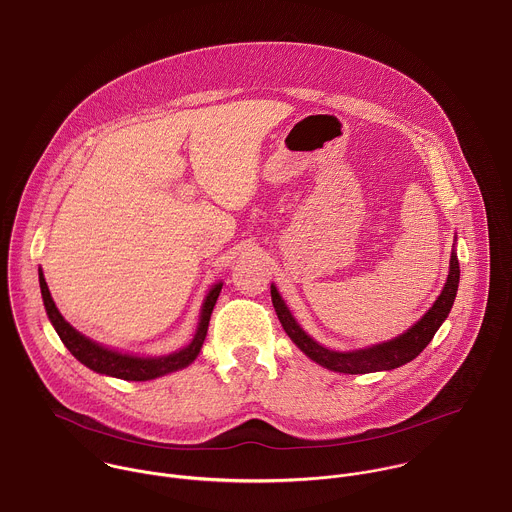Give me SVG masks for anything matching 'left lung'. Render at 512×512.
I'll list each match as a JSON object with an SVG mask.
<instances>
[{
    "label": "left lung",
    "instance_id": "8db88e82",
    "mask_svg": "<svg viewBox=\"0 0 512 512\" xmlns=\"http://www.w3.org/2000/svg\"><path fill=\"white\" fill-rule=\"evenodd\" d=\"M457 241V235H455ZM455 247V243H453ZM459 279H461V269H459V259L457 251L453 249L451 253V267H449V277L447 283L435 301V305L423 315L421 321H417L407 333L357 351H329L323 345H319L315 339H311L299 323L293 319L291 311L283 303L279 291L275 285H271V299L275 305V311L279 315V321L285 329V333L291 337V341L317 365L335 371V373H347V375H365V373H377V371H393L405 363H411L415 357L421 355V351L433 341L435 333L443 325V321L449 317L457 289H459Z\"/></svg>",
    "mask_w": 512,
    "mask_h": 512
}]
</instances>
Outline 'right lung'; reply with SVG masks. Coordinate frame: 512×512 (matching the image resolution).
<instances>
[{"mask_svg":"<svg viewBox=\"0 0 512 512\" xmlns=\"http://www.w3.org/2000/svg\"><path fill=\"white\" fill-rule=\"evenodd\" d=\"M37 273H39V289H41V299H43L47 319L51 321L53 329L57 331V335H59L61 343L67 347V351L87 369H91L99 375H109V377H117L123 381H151V379L163 377L167 373H173V371H179V369H185L187 365H191L203 347L209 319H211L213 307H215L217 297L223 287V283H215L209 289V293L201 305V315H199V325H197L195 337L187 347H183L175 353L163 355V357H137V355L119 353V351L101 347L99 343H95V341L87 339L85 335H81L79 331H75L57 311V307L49 295L47 283L43 279L41 267L37 269Z\"/></svg>","mask_w":512,"mask_h":512,"instance_id":"add662e5","label":"right lung"}]
</instances>
